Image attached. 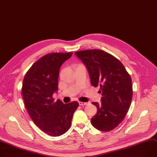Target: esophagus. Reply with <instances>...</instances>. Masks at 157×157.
Returning a JSON list of instances; mask_svg holds the SVG:
<instances>
[{
    "mask_svg": "<svg viewBox=\"0 0 157 157\" xmlns=\"http://www.w3.org/2000/svg\"><path fill=\"white\" fill-rule=\"evenodd\" d=\"M79 105H81V106H84V105H86L87 103L86 102H82V101H79Z\"/></svg>",
    "mask_w": 157,
    "mask_h": 157,
    "instance_id": "esophagus-1",
    "label": "esophagus"
}]
</instances>
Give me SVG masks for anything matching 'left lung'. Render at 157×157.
Segmentation results:
<instances>
[{
  "instance_id": "1",
  "label": "left lung",
  "mask_w": 157,
  "mask_h": 157,
  "mask_svg": "<svg viewBox=\"0 0 157 157\" xmlns=\"http://www.w3.org/2000/svg\"><path fill=\"white\" fill-rule=\"evenodd\" d=\"M86 66L92 86H100L101 103L92 102L97 112L91 119L94 128L110 131L123 121L132 97V80L123 64L112 55L98 49L75 52Z\"/></svg>"
}]
</instances>
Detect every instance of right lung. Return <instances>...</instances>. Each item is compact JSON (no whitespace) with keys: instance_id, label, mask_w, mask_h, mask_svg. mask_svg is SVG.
Listing matches in <instances>:
<instances>
[{"instance_id":"add662e5","label":"right lung","mask_w":157,"mask_h":157,"mask_svg":"<svg viewBox=\"0 0 157 157\" xmlns=\"http://www.w3.org/2000/svg\"><path fill=\"white\" fill-rule=\"evenodd\" d=\"M72 52L51 53L39 59L26 73L22 95L26 110L36 126L48 135L59 136L68 131L78 101H55L59 70Z\"/></svg>"}]
</instances>
